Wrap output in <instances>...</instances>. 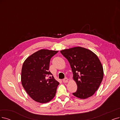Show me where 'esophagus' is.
I'll return each instance as SVG.
<instances>
[{"instance_id":"1","label":"esophagus","mask_w":120,"mask_h":120,"mask_svg":"<svg viewBox=\"0 0 120 120\" xmlns=\"http://www.w3.org/2000/svg\"><path fill=\"white\" fill-rule=\"evenodd\" d=\"M68 81V79L67 78H65V79H63V82H64V83H66V82H67Z\"/></svg>"}]
</instances>
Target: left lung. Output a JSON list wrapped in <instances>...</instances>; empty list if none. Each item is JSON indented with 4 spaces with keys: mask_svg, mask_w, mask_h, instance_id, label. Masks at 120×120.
I'll use <instances>...</instances> for the list:
<instances>
[{
    "mask_svg": "<svg viewBox=\"0 0 120 120\" xmlns=\"http://www.w3.org/2000/svg\"><path fill=\"white\" fill-rule=\"evenodd\" d=\"M68 60L72 68L74 79L77 85L73 94L86 99L94 94L103 78V67L96 54L87 49L76 47L60 51Z\"/></svg>",
    "mask_w": 120,
    "mask_h": 120,
    "instance_id": "8db88e82",
    "label": "left lung"
}]
</instances>
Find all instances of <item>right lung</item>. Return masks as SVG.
<instances>
[{
    "label": "right lung",
    "instance_id": "1",
    "mask_svg": "<svg viewBox=\"0 0 120 120\" xmlns=\"http://www.w3.org/2000/svg\"><path fill=\"white\" fill-rule=\"evenodd\" d=\"M58 51L41 49L30 56L23 63L21 73L22 86L34 101L45 103L52 100L59 85L50 71V61Z\"/></svg>",
    "mask_w": 120,
    "mask_h": 120
}]
</instances>
